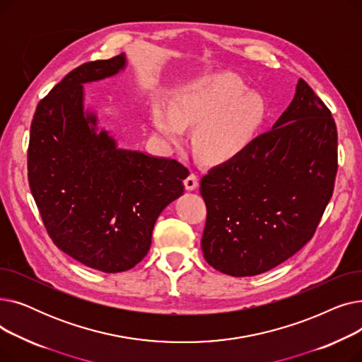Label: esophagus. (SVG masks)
<instances>
[{"instance_id":"1","label":"esophagus","mask_w":362,"mask_h":362,"mask_svg":"<svg viewBox=\"0 0 362 362\" xmlns=\"http://www.w3.org/2000/svg\"><path fill=\"white\" fill-rule=\"evenodd\" d=\"M185 187L187 191H195L198 187V176L195 173H191L185 179Z\"/></svg>"}]
</instances>
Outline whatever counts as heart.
Returning <instances> with one entry per match:
<instances>
[{
    "label": "heart",
    "mask_w": 362,
    "mask_h": 362,
    "mask_svg": "<svg viewBox=\"0 0 362 362\" xmlns=\"http://www.w3.org/2000/svg\"><path fill=\"white\" fill-rule=\"evenodd\" d=\"M264 119L265 104L261 97L250 93L233 76L192 86L173 108L157 104L152 110L154 130L165 145L183 144L186 127L197 126L195 148L210 163L240 156L254 141Z\"/></svg>",
    "instance_id": "obj_1"
}]
</instances>
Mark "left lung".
Returning a JSON list of instances; mask_svg holds the SVG:
<instances>
[{"label": "left lung", "mask_w": 362, "mask_h": 362, "mask_svg": "<svg viewBox=\"0 0 362 362\" xmlns=\"http://www.w3.org/2000/svg\"><path fill=\"white\" fill-rule=\"evenodd\" d=\"M337 130L330 110L299 79L270 132L201 179L206 262L233 277L257 276L296 254L332 198Z\"/></svg>", "instance_id": "obj_1"}]
</instances>
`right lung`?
Here are the masks:
<instances>
[{
  "instance_id": "1",
  "label": "right lung",
  "mask_w": 362,
  "mask_h": 362,
  "mask_svg": "<svg viewBox=\"0 0 362 362\" xmlns=\"http://www.w3.org/2000/svg\"><path fill=\"white\" fill-rule=\"evenodd\" d=\"M126 67V55L70 71L37 104L28 177L45 229L59 248L104 273L144 259L164 208L183 195L189 171L176 160L122 149L83 107V85Z\"/></svg>"
}]
</instances>
